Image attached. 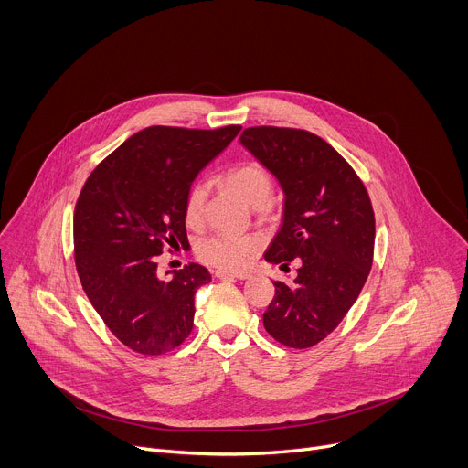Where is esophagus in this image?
<instances>
[{
	"label": "esophagus",
	"mask_w": 468,
	"mask_h": 468,
	"mask_svg": "<svg viewBox=\"0 0 468 468\" xmlns=\"http://www.w3.org/2000/svg\"><path fill=\"white\" fill-rule=\"evenodd\" d=\"M217 278H220V280H231V278H237V280H248V278H250V272H235V271H217Z\"/></svg>",
	"instance_id": "34e87169"
}]
</instances>
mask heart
Here are the masks:
<instances>
[{"instance_id":"b5f03b06","label":"heart","mask_w":468,"mask_h":468,"mask_svg":"<svg viewBox=\"0 0 468 468\" xmlns=\"http://www.w3.org/2000/svg\"><path fill=\"white\" fill-rule=\"evenodd\" d=\"M226 183L251 207H261L271 199L274 181L271 172L257 161H244L226 172ZM207 185L196 181L190 185L185 197V220L188 226H199L206 213ZM261 242L253 235L218 233L197 240L196 255L218 269H240L259 250Z\"/></svg>"}]
</instances>
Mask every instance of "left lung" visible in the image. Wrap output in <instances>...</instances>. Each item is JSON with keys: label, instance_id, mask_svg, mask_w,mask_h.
Returning <instances> with one entry per match:
<instances>
[{"label": "left lung", "instance_id": "obj_1", "mask_svg": "<svg viewBox=\"0 0 468 468\" xmlns=\"http://www.w3.org/2000/svg\"><path fill=\"white\" fill-rule=\"evenodd\" d=\"M240 144L285 194L283 224L264 259L280 269L300 262L291 285L274 282L264 329L289 348H311L341 324L368 278L376 237L368 192L343 155L309 131L248 127Z\"/></svg>", "mask_w": 468, "mask_h": 468}]
</instances>
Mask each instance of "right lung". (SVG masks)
I'll list each match as a JSON object with an SVG mask.
<instances>
[{
    "label": "right lung",
    "mask_w": 468,
    "mask_h": 468,
    "mask_svg": "<svg viewBox=\"0 0 468 468\" xmlns=\"http://www.w3.org/2000/svg\"><path fill=\"white\" fill-rule=\"evenodd\" d=\"M239 131L240 125L146 127L107 155L81 188L74 211L76 269L92 307L133 352L166 354L192 331L194 294L211 274L188 262L163 280L157 255L166 244H188L186 192Z\"/></svg>",
    "instance_id": "obj_1"
}]
</instances>
